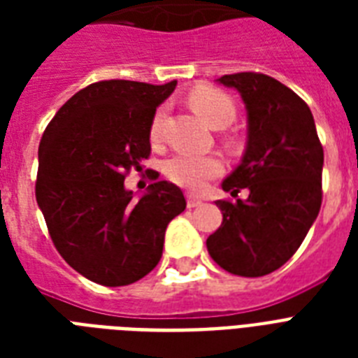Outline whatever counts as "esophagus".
I'll return each mask as SVG.
<instances>
[{
  "label": "esophagus",
  "instance_id": "1",
  "mask_svg": "<svg viewBox=\"0 0 358 358\" xmlns=\"http://www.w3.org/2000/svg\"><path fill=\"white\" fill-rule=\"evenodd\" d=\"M202 204V199L201 196H195V195H187V208H196Z\"/></svg>",
  "mask_w": 358,
  "mask_h": 358
}]
</instances>
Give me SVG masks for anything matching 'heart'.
Here are the masks:
<instances>
[{
    "mask_svg": "<svg viewBox=\"0 0 358 358\" xmlns=\"http://www.w3.org/2000/svg\"><path fill=\"white\" fill-rule=\"evenodd\" d=\"M189 106L199 117L212 128H227L236 119V103L227 92L215 87H196L189 92ZM165 108H159L152 117L150 139L162 137ZM169 180L187 189H201L208 180L223 173V163L213 156H193V154H174L163 167Z\"/></svg>",
    "mask_w": 358,
    "mask_h": 358,
    "instance_id": "obj_1",
    "label": "heart"
}]
</instances>
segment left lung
I'll list each match as a JSON object with an SVG mask.
<instances>
[{"label":"left lung","mask_w":358,"mask_h":358,"mask_svg":"<svg viewBox=\"0 0 358 358\" xmlns=\"http://www.w3.org/2000/svg\"><path fill=\"white\" fill-rule=\"evenodd\" d=\"M219 83L241 94L247 146L223 189L247 199L217 201L223 223L206 247L224 271L241 277L273 273L294 256L322 208L323 146L310 108L271 76L239 72Z\"/></svg>","instance_id":"obj_1"}]
</instances>
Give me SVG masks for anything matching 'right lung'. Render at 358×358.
<instances>
[{"instance_id":"add662e5","label":"right lung","mask_w":358,"mask_h":358,"mask_svg":"<svg viewBox=\"0 0 358 358\" xmlns=\"http://www.w3.org/2000/svg\"><path fill=\"white\" fill-rule=\"evenodd\" d=\"M176 81H98L48 124L35 195L59 255L102 286H126L162 258L167 224L185 210L178 185L159 180L135 201L124 187L150 156V124ZM157 178V176H156Z\"/></svg>"}]
</instances>
